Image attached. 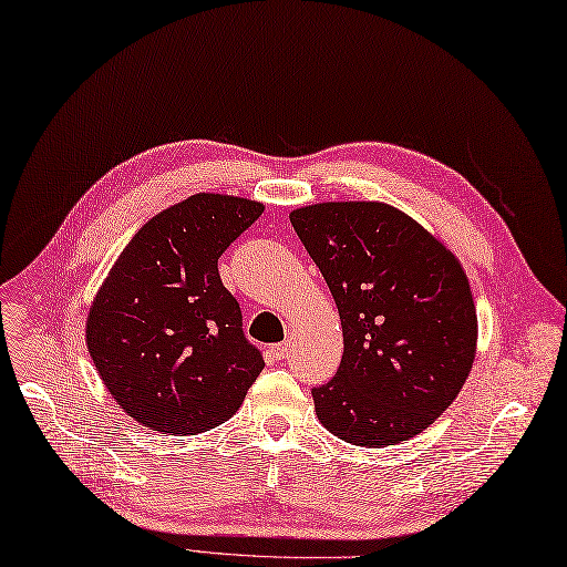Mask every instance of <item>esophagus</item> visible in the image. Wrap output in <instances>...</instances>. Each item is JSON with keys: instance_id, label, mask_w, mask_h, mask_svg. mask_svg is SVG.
<instances>
[{"instance_id": "1", "label": "esophagus", "mask_w": 567, "mask_h": 567, "mask_svg": "<svg viewBox=\"0 0 567 567\" xmlns=\"http://www.w3.org/2000/svg\"><path fill=\"white\" fill-rule=\"evenodd\" d=\"M289 352H291V346H289L287 341L276 343V346H270V354H272V358H276V360H285Z\"/></svg>"}]
</instances>
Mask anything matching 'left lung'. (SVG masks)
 <instances>
[{
  "mask_svg": "<svg viewBox=\"0 0 567 567\" xmlns=\"http://www.w3.org/2000/svg\"><path fill=\"white\" fill-rule=\"evenodd\" d=\"M337 301L343 358L312 388L320 423L354 446L430 427L467 381L476 308L465 270L385 203H318L289 215Z\"/></svg>",
  "mask_w": 567,
  "mask_h": 567,
  "instance_id": "obj_1",
  "label": "left lung"
}]
</instances>
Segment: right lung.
<instances>
[{"label": "right lung", "mask_w": 567, "mask_h": 567, "mask_svg": "<svg viewBox=\"0 0 567 567\" xmlns=\"http://www.w3.org/2000/svg\"><path fill=\"white\" fill-rule=\"evenodd\" d=\"M264 205L196 194L146 221L100 287L86 322L97 373L121 409L163 434L234 415L264 369L217 261Z\"/></svg>", "instance_id": "1"}]
</instances>
